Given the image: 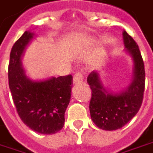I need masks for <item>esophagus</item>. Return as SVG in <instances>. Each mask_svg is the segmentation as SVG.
Returning <instances> with one entry per match:
<instances>
[{
	"instance_id": "1",
	"label": "esophagus",
	"mask_w": 153,
	"mask_h": 153,
	"mask_svg": "<svg viewBox=\"0 0 153 153\" xmlns=\"http://www.w3.org/2000/svg\"><path fill=\"white\" fill-rule=\"evenodd\" d=\"M83 82V75L81 74V73H77L74 75L73 78V83L74 84H80Z\"/></svg>"
}]
</instances>
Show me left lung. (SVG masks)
Wrapping results in <instances>:
<instances>
[{
  "label": "left lung",
  "mask_w": 153,
  "mask_h": 153,
  "mask_svg": "<svg viewBox=\"0 0 153 153\" xmlns=\"http://www.w3.org/2000/svg\"><path fill=\"white\" fill-rule=\"evenodd\" d=\"M124 51L132 58V77L128 87L117 91L105 86L100 71H93L87 79L92 90L89 103L90 116L94 124L102 130L121 128L134 117L143 102L145 88V69L137 43L127 32L123 31Z\"/></svg>",
  "instance_id": "left-lung-1"
}]
</instances>
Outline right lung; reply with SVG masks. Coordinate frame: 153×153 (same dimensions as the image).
<instances>
[{
	"label": "right lung",
	"instance_id": "right-lung-1",
	"mask_svg": "<svg viewBox=\"0 0 153 153\" xmlns=\"http://www.w3.org/2000/svg\"><path fill=\"white\" fill-rule=\"evenodd\" d=\"M36 34L27 30L14 44L8 68L9 87L22 122L40 134H54L65 124L71 98L72 76L32 79L26 74L22 57Z\"/></svg>",
	"mask_w": 153,
	"mask_h": 153
}]
</instances>
